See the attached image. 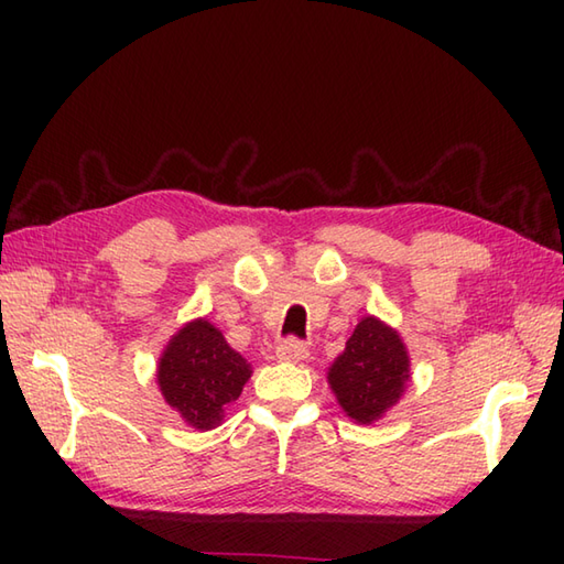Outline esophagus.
Here are the masks:
<instances>
[{
    "instance_id": "34e87169",
    "label": "esophagus",
    "mask_w": 564,
    "mask_h": 564,
    "mask_svg": "<svg viewBox=\"0 0 564 564\" xmlns=\"http://www.w3.org/2000/svg\"><path fill=\"white\" fill-rule=\"evenodd\" d=\"M275 356H279L281 361H285V364H297V361H305L310 351H307V346L303 341L285 339L279 346H275Z\"/></svg>"
}]
</instances>
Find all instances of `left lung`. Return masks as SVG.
<instances>
[{
    "label": "left lung",
    "mask_w": 564,
    "mask_h": 564,
    "mask_svg": "<svg viewBox=\"0 0 564 564\" xmlns=\"http://www.w3.org/2000/svg\"><path fill=\"white\" fill-rule=\"evenodd\" d=\"M412 361L400 332L373 315L358 319L344 351L327 368V382L344 414L373 424L402 400Z\"/></svg>",
    "instance_id": "obj_1"
}]
</instances>
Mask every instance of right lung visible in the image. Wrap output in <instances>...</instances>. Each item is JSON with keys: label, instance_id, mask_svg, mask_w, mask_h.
<instances>
[{"label": "right lung", "instance_id": "obj_1", "mask_svg": "<svg viewBox=\"0 0 564 564\" xmlns=\"http://www.w3.org/2000/svg\"><path fill=\"white\" fill-rule=\"evenodd\" d=\"M249 378L251 364L206 317L186 322L166 341L158 361L164 402L196 431L220 426L227 404L242 394Z\"/></svg>", "mask_w": 564, "mask_h": 564}]
</instances>
